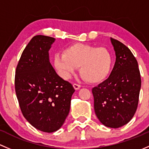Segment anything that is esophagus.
<instances>
[{
    "mask_svg": "<svg viewBox=\"0 0 149 149\" xmlns=\"http://www.w3.org/2000/svg\"><path fill=\"white\" fill-rule=\"evenodd\" d=\"M73 87H74V88L75 89V90H79V89L81 87V85H79V84L74 83L73 84Z\"/></svg>",
    "mask_w": 149,
    "mask_h": 149,
    "instance_id": "1",
    "label": "esophagus"
}]
</instances>
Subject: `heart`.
I'll use <instances>...</instances> for the list:
<instances>
[{
	"label": "heart",
	"instance_id": "b5f03b06",
	"mask_svg": "<svg viewBox=\"0 0 149 149\" xmlns=\"http://www.w3.org/2000/svg\"><path fill=\"white\" fill-rule=\"evenodd\" d=\"M113 64L110 52L105 47L75 44L65 48L63 54L54 56V66L64 79H69L79 67L81 76L90 83L103 80Z\"/></svg>",
	"mask_w": 149,
	"mask_h": 149
}]
</instances>
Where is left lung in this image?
Wrapping results in <instances>:
<instances>
[{
	"label": "left lung",
	"instance_id": "obj_1",
	"mask_svg": "<svg viewBox=\"0 0 149 149\" xmlns=\"http://www.w3.org/2000/svg\"><path fill=\"white\" fill-rule=\"evenodd\" d=\"M116 61L106 80L93 88L94 108L105 126L118 128L128 123L139 104L141 79L138 62L131 50L110 38Z\"/></svg>",
	"mask_w": 149,
	"mask_h": 149
}]
</instances>
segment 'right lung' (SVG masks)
<instances>
[{
    "mask_svg": "<svg viewBox=\"0 0 149 149\" xmlns=\"http://www.w3.org/2000/svg\"><path fill=\"white\" fill-rule=\"evenodd\" d=\"M54 41L50 36H33L21 54L15 74V90L23 116L46 133L57 131L63 125L75 91L50 63L49 50Z\"/></svg>",
    "mask_w": 149,
    "mask_h": 149,
    "instance_id": "1",
    "label": "right lung"
}]
</instances>
